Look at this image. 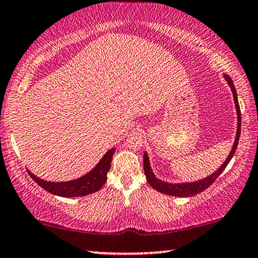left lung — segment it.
I'll list each match as a JSON object with an SVG mask.
<instances>
[{"label":"left lung","mask_w":258,"mask_h":258,"mask_svg":"<svg viewBox=\"0 0 258 258\" xmlns=\"http://www.w3.org/2000/svg\"><path fill=\"white\" fill-rule=\"evenodd\" d=\"M225 80L227 81L228 86L230 87L233 92V97H234V103H235V107H236V113H237V130H236V137H235V141H234L233 148L230 151L229 155L224 163L221 164L220 168L218 169L217 171H214L213 174H211L210 176H207L206 178H203L201 180H197V182H191V183H167L163 182L159 178H156V176L154 175V172L151 168V163H149V159L147 153L145 152L144 154V170H145V175L146 178H147V182L149 183L153 189H155L156 191L162 192L164 195H169V196H175V197H191V196H196L198 194H201L204 190H206L207 187L212 185L214 183V180L219 177V175L221 174L222 171L225 170V168L227 167V164L229 163V161L232 160V157L235 154L237 144H239V139H240V134H241V111H240V105H239V101H237V94L235 90V87H234V83L232 79L229 78L228 75H225Z\"/></svg>","instance_id":"left-lung-1"}]
</instances>
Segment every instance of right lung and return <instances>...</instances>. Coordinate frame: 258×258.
Here are the masks:
<instances>
[{
  "instance_id": "obj_1",
  "label": "right lung",
  "mask_w": 258,
  "mask_h": 258,
  "mask_svg": "<svg viewBox=\"0 0 258 258\" xmlns=\"http://www.w3.org/2000/svg\"><path fill=\"white\" fill-rule=\"evenodd\" d=\"M114 151H116V148L107 151L105 155L97 163V166L92 169L91 171L88 172V174L78 179L68 180V182H47V180H44L34 176L29 170L28 172L38 185L43 187L44 190L48 191L49 194L66 198L82 197V196L94 194V192L98 191L104 185Z\"/></svg>"
}]
</instances>
